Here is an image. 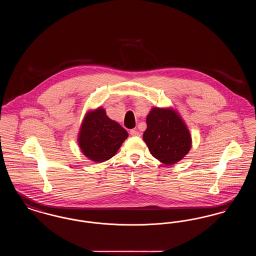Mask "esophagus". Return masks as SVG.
<instances>
[{
  "mask_svg": "<svg viewBox=\"0 0 256 256\" xmlns=\"http://www.w3.org/2000/svg\"><path fill=\"white\" fill-rule=\"evenodd\" d=\"M130 134L132 136H140V132H138L135 130H132Z\"/></svg>",
  "mask_w": 256,
  "mask_h": 256,
  "instance_id": "obj_1",
  "label": "esophagus"
}]
</instances>
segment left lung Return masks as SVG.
<instances>
[{"mask_svg": "<svg viewBox=\"0 0 256 256\" xmlns=\"http://www.w3.org/2000/svg\"><path fill=\"white\" fill-rule=\"evenodd\" d=\"M143 134L148 150L165 165L180 161L192 146V136L180 113L172 108H152Z\"/></svg>", "mask_w": 256, "mask_h": 256, "instance_id": "obj_1", "label": "left lung"}]
</instances>
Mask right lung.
Returning <instances> with one entry per match:
<instances>
[{"mask_svg": "<svg viewBox=\"0 0 256 256\" xmlns=\"http://www.w3.org/2000/svg\"><path fill=\"white\" fill-rule=\"evenodd\" d=\"M128 137L121 124L111 120L106 110L98 106L86 112L78 134V144L87 158L100 163L113 158Z\"/></svg>", "mask_w": 256, "mask_h": 256, "instance_id": "obj_1", "label": "right lung"}]
</instances>
